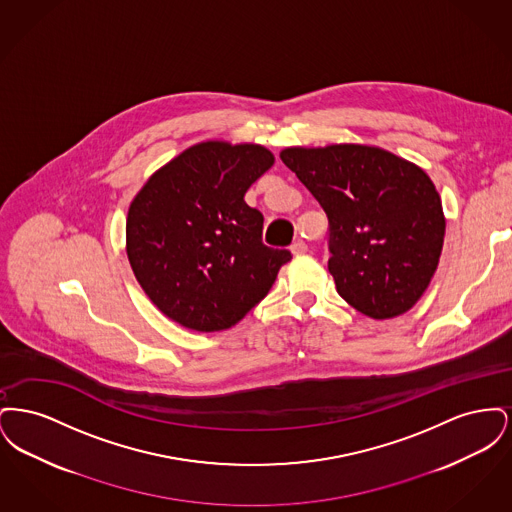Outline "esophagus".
Segmentation results:
<instances>
[{
	"label": "esophagus",
	"instance_id": "34e87169",
	"mask_svg": "<svg viewBox=\"0 0 512 512\" xmlns=\"http://www.w3.org/2000/svg\"><path fill=\"white\" fill-rule=\"evenodd\" d=\"M307 249H309V247H307V244H305L303 240H297V242L290 247V251H292L293 255H305Z\"/></svg>",
	"mask_w": 512,
	"mask_h": 512
}]
</instances>
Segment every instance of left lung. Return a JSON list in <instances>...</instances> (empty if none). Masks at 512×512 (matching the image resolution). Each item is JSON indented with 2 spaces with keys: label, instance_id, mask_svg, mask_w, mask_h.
Masks as SVG:
<instances>
[{
  "label": "left lung",
  "instance_id": "1",
  "mask_svg": "<svg viewBox=\"0 0 512 512\" xmlns=\"http://www.w3.org/2000/svg\"><path fill=\"white\" fill-rule=\"evenodd\" d=\"M280 159L328 217V270L341 297L378 320L413 309L438 268L445 236L430 176L363 144L286 147Z\"/></svg>",
  "mask_w": 512,
  "mask_h": 512
}]
</instances>
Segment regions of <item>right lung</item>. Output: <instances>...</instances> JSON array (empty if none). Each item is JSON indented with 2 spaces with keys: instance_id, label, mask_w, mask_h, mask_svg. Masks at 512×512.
Returning a JSON list of instances; mask_svg holds the SVG:
<instances>
[{
  "instance_id": "add662e5",
  "label": "right lung",
  "mask_w": 512,
  "mask_h": 512,
  "mask_svg": "<svg viewBox=\"0 0 512 512\" xmlns=\"http://www.w3.org/2000/svg\"><path fill=\"white\" fill-rule=\"evenodd\" d=\"M272 165L267 147L209 140L153 172L132 199L126 255L165 317L220 332L272 288L292 253L263 244V215L244 201Z\"/></svg>"
}]
</instances>
